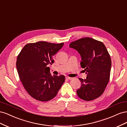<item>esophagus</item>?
I'll return each mask as SVG.
<instances>
[{"label": "esophagus", "instance_id": "esophagus-1", "mask_svg": "<svg viewBox=\"0 0 127 127\" xmlns=\"http://www.w3.org/2000/svg\"><path fill=\"white\" fill-rule=\"evenodd\" d=\"M66 79H67V80H71V79H72V78L69 77H68V76L66 77Z\"/></svg>", "mask_w": 127, "mask_h": 127}]
</instances>
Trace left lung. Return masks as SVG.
Returning a JSON list of instances; mask_svg holds the SVG:
<instances>
[{"instance_id": "8db88e82", "label": "left lung", "mask_w": 127, "mask_h": 127, "mask_svg": "<svg viewBox=\"0 0 127 127\" xmlns=\"http://www.w3.org/2000/svg\"><path fill=\"white\" fill-rule=\"evenodd\" d=\"M69 47L78 51L82 58L80 66L85 68L86 78H79L81 86L77 90L78 97L92 101L103 93L110 79L111 60L105 45L91 37L73 41Z\"/></svg>"}]
</instances>
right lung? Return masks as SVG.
Here are the masks:
<instances>
[{"instance_id":"1","label":"right lung","mask_w":127,"mask_h":127,"mask_svg":"<svg viewBox=\"0 0 127 127\" xmlns=\"http://www.w3.org/2000/svg\"><path fill=\"white\" fill-rule=\"evenodd\" d=\"M63 45L64 43L45 41L28 43L17 57L16 68L21 82L27 92L38 101L54 98L64 82V76H52L49 67L54 62L52 57Z\"/></svg>"}]
</instances>
